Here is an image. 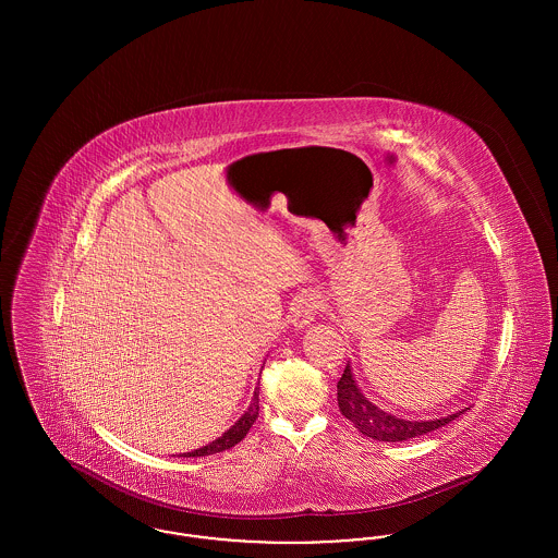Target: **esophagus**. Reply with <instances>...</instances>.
<instances>
[{
	"mask_svg": "<svg viewBox=\"0 0 558 558\" xmlns=\"http://www.w3.org/2000/svg\"><path fill=\"white\" fill-rule=\"evenodd\" d=\"M319 307H322V299L316 292H305V294L296 296L291 307L292 324L299 328L307 326L318 316Z\"/></svg>",
	"mask_w": 558,
	"mask_h": 558,
	"instance_id": "obj_1",
	"label": "esophagus"
}]
</instances>
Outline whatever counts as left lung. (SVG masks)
<instances>
[{"instance_id": "obj_1", "label": "left lung", "mask_w": 558, "mask_h": 558, "mask_svg": "<svg viewBox=\"0 0 558 558\" xmlns=\"http://www.w3.org/2000/svg\"><path fill=\"white\" fill-rule=\"evenodd\" d=\"M337 399H339V410L347 421H351L362 435L372 437L376 441H405L412 437H421L425 433L456 421L464 412L462 410L446 418H433L423 423L391 416L389 412H383L380 408H376L371 399L357 389L349 366H345L341 380L337 383Z\"/></svg>"}]
</instances>
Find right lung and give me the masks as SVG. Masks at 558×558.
<instances>
[{
    "label": "right lung",
    "instance_id": "right-lung-1",
    "mask_svg": "<svg viewBox=\"0 0 558 558\" xmlns=\"http://www.w3.org/2000/svg\"><path fill=\"white\" fill-rule=\"evenodd\" d=\"M257 416H259V391H255V398H253L251 408L242 414V418H240L236 425L232 426L230 430H226L219 439H215L209 446H205L201 450L187 451V456H211V453H219V451L234 448L239 441L246 437L248 428L257 421Z\"/></svg>",
    "mask_w": 558,
    "mask_h": 558
}]
</instances>
